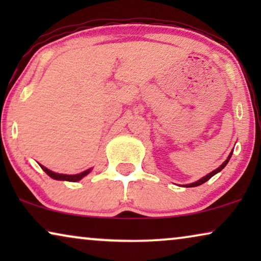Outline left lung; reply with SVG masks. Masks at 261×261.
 Instances as JSON below:
<instances>
[{
	"label": "left lung",
	"mask_w": 261,
	"mask_h": 261,
	"mask_svg": "<svg viewBox=\"0 0 261 261\" xmlns=\"http://www.w3.org/2000/svg\"><path fill=\"white\" fill-rule=\"evenodd\" d=\"M231 154H233V152H230V154H229V156H228V158H227V160H226V162H224V163L222 164V165H221L220 167H217V169H216V170H214V171H213V172H210L209 174H206V176H205V177H203V178H202V179H199L198 181H195V183H192V184H188V185H187V188H194V187H198V185H201V184H203V183H205V181H206V180H209V179H210V178H212L213 176H215V174H216L217 172H220V171H221V170H222V169H223V167L227 165V164H228V162H229V159H230V156H231Z\"/></svg>",
	"instance_id": "1"
}]
</instances>
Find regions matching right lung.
Listing matches in <instances>:
<instances>
[{
  "label": "right lung",
  "mask_w": 261,
  "mask_h": 261,
  "mask_svg": "<svg viewBox=\"0 0 261 261\" xmlns=\"http://www.w3.org/2000/svg\"><path fill=\"white\" fill-rule=\"evenodd\" d=\"M40 166H41V169L44 170L45 172L47 173L49 177L53 178V179H57V180H67V181H77V180H81L82 178L87 176V174L91 171V170H87V171H84V172L78 173V174H62V173L52 172L51 170L46 169V167L42 166V165H40Z\"/></svg>",
  "instance_id": "1"
}]
</instances>
